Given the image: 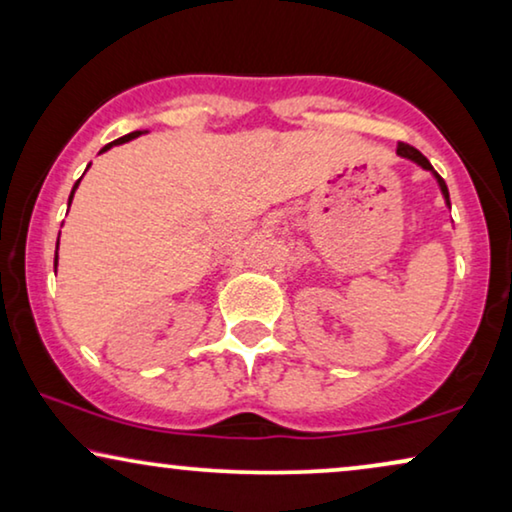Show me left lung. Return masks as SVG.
<instances>
[{
	"instance_id": "obj_1",
	"label": "left lung",
	"mask_w": 512,
	"mask_h": 512,
	"mask_svg": "<svg viewBox=\"0 0 512 512\" xmlns=\"http://www.w3.org/2000/svg\"><path fill=\"white\" fill-rule=\"evenodd\" d=\"M396 153L398 156H403V158H408V160H412V163H417L419 167H424V170H429L433 177H436V181H438V186H440V191H443V198H445V202H447V207H450V191H447V184L443 181V177H440V174L433 170L431 167V163L429 160H426L422 153H419L415 146H410V144H398V149H396Z\"/></svg>"
}]
</instances>
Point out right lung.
<instances>
[{
  "mask_svg": "<svg viewBox=\"0 0 512 512\" xmlns=\"http://www.w3.org/2000/svg\"><path fill=\"white\" fill-rule=\"evenodd\" d=\"M139 135H142V130H135V132H130V135H125V137H121V139H116V142H111V144L104 146V149H102L100 153H104V151L111 149V146H116V144H125V142H130V139H135V137H139ZM79 181H81V179H79ZM79 181H76L74 188H72V195H69V205H72L74 191H76V186H79ZM58 244H60V237H58ZM55 265H58V254H55Z\"/></svg>",
  "mask_w": 512,
  "mask_h": 512,
  "instance_id": "1",
  "label": "right lung"
}]
</instances>
